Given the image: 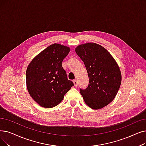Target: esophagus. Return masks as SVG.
<instances>
[{
  "mask_svg": "<svg viewBox=\"0 0 146 146\" xmlns=\"http://www.w3.org/2000/svg\"><path fill=\"white\" fill-rule=\"evenodd\" d=\"M73 84H74V86H76H76H78V81H77V80H73Z\"/></svg>",
  "mask_w": 146,
  "mask_h": 146,
  "instance_id": "1",
  "label": "esophagus"
}]
</instances>
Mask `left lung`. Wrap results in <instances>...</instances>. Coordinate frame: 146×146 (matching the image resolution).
<instances>
[{
	"mask_svg": "<svg viewBox=\"0 0 146 146\" xmlns=\"http://www.w3.org/2000/svg\"><path fill=\"white\" fill-rule=\"evenodd\" d=\"M75 51L84 62L89 78L88 87L80 89L82 96L91 109H102L119 91L122 80L120 68L108 50L98 44H82Z\"/></svg>",
	"mask_w": 146,
	"mask_h": 146,
	"instance_id": "1",
	"label": "left lung"
}]
</instances>
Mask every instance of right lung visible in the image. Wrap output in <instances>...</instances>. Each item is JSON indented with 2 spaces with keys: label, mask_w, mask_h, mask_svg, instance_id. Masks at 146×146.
Here are the masks:
<instances>
[{
  "label": "right lung",
  "mask_w": 146,
  "mask_h": 146,
  "mask_svg": "<svg viewBox=\"0 0 146 146\" xmlns=\"http://www.w3.org/2000/svg\"><path fill=\"white\" fill-rule=\"evenodd\" d=\"M70 50L60 44H52L36 55L27 67V90L31 98L43 107L57 106L74 85L62 66Z\"/></svg>",
  "instance_id": "add662e5"
}]
</instances>
